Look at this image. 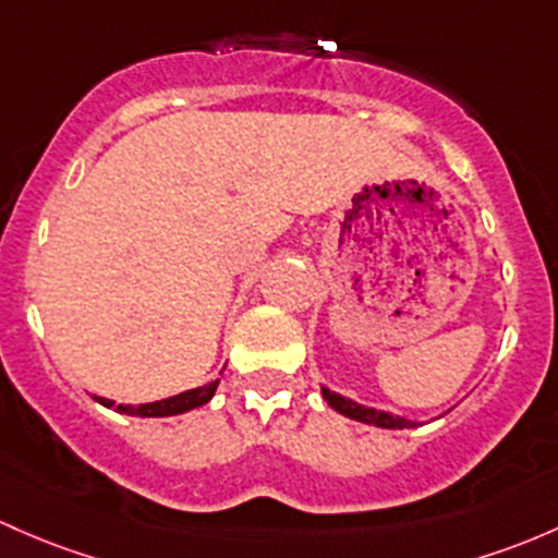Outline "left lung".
<instances>
[{"label":"left lung","instance_id":"obj_1","mask_svg":"<svg viewBox=\"0 0 558 558\" xmlns=\"http://www.w3.org/2000/svg\"><path fill=\"white\" fill-rule=\"evenodd\" d=\"M324 392L326 403L333 409V412L344 414V417L355 420V422H366V425H377V427H387V430H403V427H417V422L407 420V417H398V414L383 412V409H372V407H363V403L350 401V398L339 396V392L328 390V387H320Z\"/></svg>","mask_w":558,"mask_h":558}]
</instances>
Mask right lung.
<instances>
[{"instance_id": "obj_1", "label": "right lung", "mask_w": 558, "mask_h": 558, "mask_svg": "<svg viewBox=\"0 0 558 558\" xmlns=\"http://www.w3.org/2000/svg\"><path fill=\"white\" fill-rule=\"evenodd\" d=\"M216 387H219V379H216V383L203 385V387H195V390L179 392V396L162 398V401L138 403V407H125V403H120V407H117L114 401H109V398H101V396H96V401L101 403V407L114 409V412H120V414H131V417H173V414L192 412V409L208 403L210 398H214Z\"/></svg>"}]
</instances>
